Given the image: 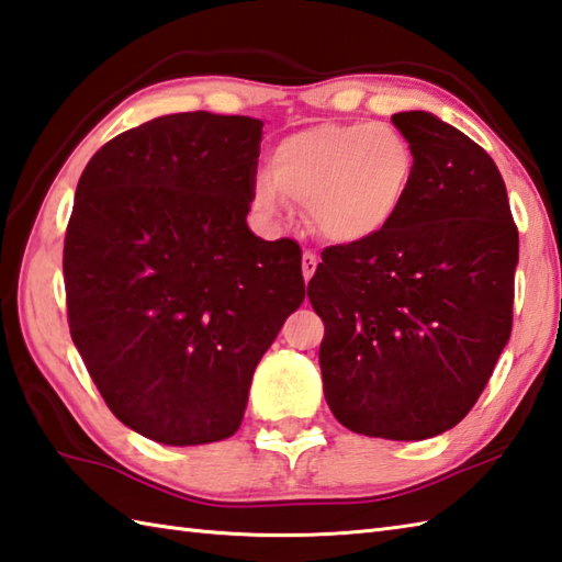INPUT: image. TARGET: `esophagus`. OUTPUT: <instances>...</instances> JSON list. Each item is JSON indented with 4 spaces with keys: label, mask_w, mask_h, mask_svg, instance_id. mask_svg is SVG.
Listing matches in <instances>:
<instances>
[{
    "label": "esophagus",
    "mask_w": 562,
    "mask_h": 562,
    "mask_svg": "<svg viewBox=\"0 0 562 562\" xmlns=\"http://www.w3.org/2000/svg\"><path fill=\"white\" fill-rule=\"evenodd\" d=\"M301 269H303V279H305V281H311V279H313V273H315V269H317V257L313 255L311 249H305V251H303Z\"/></svg>",
    "instance_id": "esophagus-1"
}]
</instances>
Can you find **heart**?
Masks as SVG:
<instances>
[{"instance_id":"1","label":"heart","mask_w":562,"mask_h":562,"mask_svg":"<svg viewBox=\"0 0 562 562\" xmlns=\"http://www.w3.org/2000/svg\"><path fill=\"white\" fill-rule=\"evenodd\" d=\"M415 153L383 123H317L285 135L271 167L251 184V203L277 223L289 199L305 203L307 221L329 243L357 245L383 235L409 196Z\"/></svg>"}]
</instances>
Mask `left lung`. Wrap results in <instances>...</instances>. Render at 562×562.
I'll use <instances>...</instances> for the list:
<instances>
[{
    "label": "left lung",
    "instance_id": "obj_1",
    "mask_svg": "<svg viewBox=\"0 0 562 562\" xmlns=\"http://www.w3.org/2000/svg\"><path fill=\"white\" fill-rule=\"evenodd\" d=\"M415 179L383 235L323 251L325 400L347 429L422 441L456 427L509 341L519 233L492 157L429 111L393 116Z\"/></svg>",
    "mask_w": 562,
    "mask_h": 562
}]
</instances>
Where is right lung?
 <instances>
[{"mask_svg": "<svg viewBox=\"0 0 562 562\" xmlns=\"http://www.w3.org/2000/svg\"><path fill=\"white\" fill-rule=\"evenodd\" d=\"M261 125L159 116L79 177L63 255L70 335L113 415L159 443L233 437L257 363L305 297L301 247L247 225Z\"/></svg>", "mask_w": 562, "mask_h": 562, "instance_id": "right-lung-1", "label": "right lung"}]
</instances>
